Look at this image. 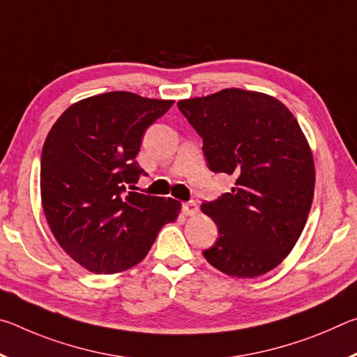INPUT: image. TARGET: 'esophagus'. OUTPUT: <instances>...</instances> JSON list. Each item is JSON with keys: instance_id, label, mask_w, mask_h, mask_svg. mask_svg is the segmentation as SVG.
Wrapping results in <instances>:
<instances>
[{"instance_id": "1", "label": "esophagus", "mask_w": 357, "mask_h": 357, "mask_svg": "<svg viewBox=\"0 0 357 357\" xmlns=\"http://www.w3.org/2000/svg\"><path fill=\"white\" fill-rule=\"evenodd\" d=\"M183 213L185 215H197L198 214V204L195 202H187L183 204Z\"/></svg>"}]
</instances>
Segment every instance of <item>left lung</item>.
Returning <instances> with one entry per match:
<instances>
[{"mask_svg":"<svg viewBox=\"0 0 357 357\" xmlns=\"http://www.w3.org/2000/svg\"><path fill=\"white\" fill-rule=\"evenodd\" d=\"M178 107L203 138L209 170L236 178L231 192L202 204L219 229L203 257L238 279L269 273L298 243L315 192L313 154L298 119L273 96L238 88Z\"/></svg>","mask_w":357,"mask_h":357,"instance_id":"obj_1","label":"left lung"}]
</instances>
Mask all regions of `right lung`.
<instances>
[{
  "label": "right lung",
  "instance_id": "1",
  "mask_svg": "<svg viewBox=\"0 0 357 357\" xmlns=\"http://www.w3.org/2000/svg\"><path fill=\"white\" fill-rule=\"evenodd\" d=\"M173 104L128 91L91 96L72 104L48 132L42 209L61 249L89 273L138 264L160 228L178 219V200L128 192L144 173L135 160L144 130Z\"/></svg>",
  "mask_w": 357,
  "mask_h": 357
}]
</instances>
